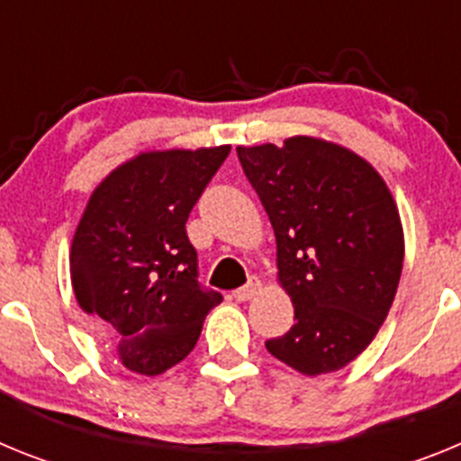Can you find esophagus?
<instances>
[{
    "instance_id": "esophagus-1",
    "label": "esophagus",
    "mask_w": 461,
    "mask_h": 461,
    "mask_svg": "<svg viewBox=\"0 0 461 461\" xmlns=\"http://www.w3.org/2000/svg\"><path fill=\"white\" fill-rule=\"evenodd\" d=\"M258 291H260V281L258 279H251L249 284H244V286H240L238 291L233 293V295H235V300H240V303H247V300H251V297H254Z\"/></svg>"
}]
</instances>
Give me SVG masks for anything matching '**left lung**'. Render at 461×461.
<instances>
[{"label":"left lung","instance_id":"1","mask_svg":"<svg viewBox=\"0 0 461 461\" xmlns=\"http://www.w3.org/2000/svg\"><path fill=\"white\" fill-rule=\"evenodd\" d=\"M276 238V276L295 325L266 348L304 376L337 372L376 337L404 266V230L388 185L337 142L293 136L238 148Z\"/></svg>","mask_w":461,"mask_h":461}]
</instances>
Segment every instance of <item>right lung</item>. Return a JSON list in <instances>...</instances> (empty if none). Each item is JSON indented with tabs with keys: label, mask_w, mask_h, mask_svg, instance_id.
Masks as SVG:
<instances>
[{
	"label": "right lung",
	"mask_w": 461,
	"mask_h": 461,
	"mask_svg": "<svg viewBox=\"0 0 461 461\" xmlns=\"http://www.w3.org/2000/svg\"><path fill=\"white\" fill-rule=\"evenodd\" d=\"M230 145L140 152L89 195L71 242V284L80 309L117 337L129 372L158 376L194 351L221 293L198 284L186 238L195 201Z\"/></svg>",
	"instance_id": "right-lung-1"
}]
</instances>
